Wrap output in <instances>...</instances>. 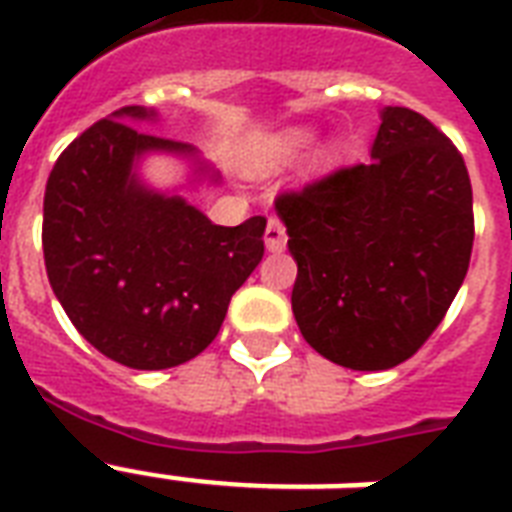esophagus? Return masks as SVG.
Masks as SVG:
<instances>
[{"instance_id":"34e87169","label":"esophagus","mask_w":512,"mask_h":512,"mask_svg":"<svg viewBox=\"0 0 512 512\" xmlns=\"http://www.w3.org/2000/svg\"><path fill=\"white\" fill-rule=\"evenodd\" d=\"M265 247L271 249V252H281V249L287 247V228L281 223L279 217H271L268 220V228H265Z\"/></svg>"}]
</instances>
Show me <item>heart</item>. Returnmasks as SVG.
Wrapping results in <instances>:
<instances>
[{
	"instance_id": "b5f03b06",
	"label": "heart",
	"mask_w": 512,
	"mask_h": 512,
	"mask_svg": "<svg viewBox=\"0 0 512 512\" xmlns=\"http://www.w3.org/2000/svg\"><path fill=\"white\" fill-rule=\"evenodd\" d=\"M308 140H311L308 132H295V135H289V138L281 143V154H292V151H297V148H303Z\"/></svg>"
}]
</instances>
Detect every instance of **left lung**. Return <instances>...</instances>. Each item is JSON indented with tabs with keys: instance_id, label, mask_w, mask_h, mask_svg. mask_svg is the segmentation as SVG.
Returning <instances> with one entry per match:
<instances>
[{
	"instance_id": "obj_1",
	"label": "left lung",
	"mask_w": 512,
	"mask_h": 512,
	"mask_svg": "<svg viewBox=\"0 0 512 512\" xmlns=\"http://www.w3.org/2000/svg\"><path fill=\"white\" fill-rule=\"evenodd\" d=\"M276 212L297 260V327L348 369L412 358L468 273L476 236L468 167L412 108L382 111L372 162L279 193Z\"/></svg>"
}]
</instances>
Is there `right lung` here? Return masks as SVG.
Segmentation results:
<instances>
[{
  "mask_svg": "<svg viewBox=\"0 0 512 512\" xmlns=\"http://www.w3.org/2000/svg\"><path fill=\"white\" fill-rule=\"evenodd\" d=\"M119 108L58 156L44 191L47 279L79 335L116 364L170 369L207 348L233 292L263 260L265 217L209 223L177 196L146 191L132 162L193 148L138 130Z\"/></svg>",
  "mask_w": 512,
  "mask_h": 512,
  "instance_id": "obj_1",
  "label": "right lung"
}]
</instances>
